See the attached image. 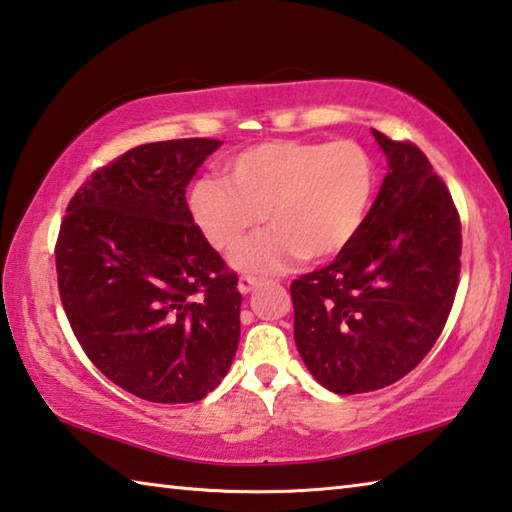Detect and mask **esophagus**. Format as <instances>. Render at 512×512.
Returning a JSON list of instances; mask_svg holds the SVG:
<instances>
[{
	"label": "esophagus",
	"mask_w": 512,
	"mask_h": 512,
	"mask_svg": "<svg viewBox=\"0 0 512 512\" xmlns=\"http://www.w3.org/2000/svg\"><path fill=\"white\" fill-rule=\"evenodd\" d=\"M257 284H259L257 277L244 275V277H239V284H237V289H239V293H244V296H248V293L253 291V289L257 287Z\"/></svg>",
	"instance_id": "obj_1"
}]
</instances>
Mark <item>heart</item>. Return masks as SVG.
Listing matches in <instances>:
<instances>
[{
    "mask_svg": "<svg viewBox=\"0 0 512 512\" xmlns=\"http://www.w3.org/2000/svg\"><path fill=\"white\" fill-rule=\"evenodd\" d=\"M375 169L357 142L273 140L228 162V180L189 189V212L212 248L232 253L262 219L271 228L235 255L246 273L284 271L293 259L341 255L366 221Z\"/></svg>",
    "mask_w": 512,
    "mask_h": 512,
    "instance_id": "b5f03b06",
    "label": "heart"
}]
</instances>
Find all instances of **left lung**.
I'll use <instances>...</instances> for the list:
<instances>
[{
  "mask_svg": "<svg viewBox=\"0 0 512 512\" xmlns=\"http://www.w3.org/2000/svg\"><path fill=\"white\" fill-rule=\"evenodd\" d=\"M372 137L388 173L359 235L291 284L296 348L336 395L409 375L443 332L461 273V221L445 183L418 146Z\"/></svg>",
  "mask_w": 512,
  "mask_h": 512,
  "instance_id": "8db88e82",
  "label": "left lung"
}]
</instances>
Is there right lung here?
I'll list each match as a JSON object with an SVG mask.
<instances>
[{
  "label": "right lung",
  "mask_w": 512,
  "mask_h": 512,
  "mask_svg": "<svg viewBox=\"0 0 512 512\" xmlns=\"http://www.w3.org/2000/svg\"><path fill=\"white\" fill-rule=\"evenodd\" d=\"M219 140L142 144L92 173L67 205L58 289L76 339L146 402H198L239 345L237 275L207 244L185 189Z\"/></svg>",
  "instance_id": "add662e5"
}]
</instances>
